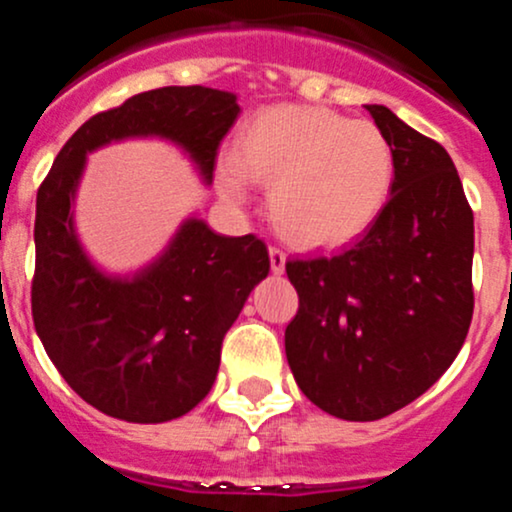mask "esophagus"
I'll return each instance as SVG.
<instances>
[{"instance_id":"esophagus-1","label":"esophagus","mask_w":512,"mask_h":512,"mask_svg":"<svg viewBox=\"0 0 512 512\" xmlns=\"http://www.w3.org/2000/svg\"><path fill=\"white\" fill-rule=\"evenodd\" d=\"M268 256H271V271L273 273L286 271V254H283V249L271 246V249H268Z\"/></svg>"}]
</instances>
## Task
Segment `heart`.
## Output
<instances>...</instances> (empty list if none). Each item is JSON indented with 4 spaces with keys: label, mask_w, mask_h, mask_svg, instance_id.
Here are the masks:
<instances>
[{
    "label": "heart",
    "mask_w": 512,
    "mask_h": 512,
    "mask_svg": "<svg viewBox=\"0 0 512 512\" xmlns=\"http://www.w3.org/2000/svg\"><path fill=\"white\" fill-rule=\"evenodd\" d=\"M221 192L239 202L246 179L268 184V214L300 244L328 246L365 231L394 187V150L370 120L313 105L256 113L219 167Z\"/></svg>",
    "instance_id": "obj_1"
}]
</instances>
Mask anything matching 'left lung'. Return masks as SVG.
Segmentation results:
<instances>
[{"mask_svg": "<svg viewBox=\"0 0 512 512\" xmlns=\"http://www.w3.org/2000/svg\"><path fill=\"white\" fill-rule=\"evenodd\" d=\"M394 187L352 244L286 261L300 305L286 357L300 392L345 421L412 404L456 360L473 318V212L449 152L384 105Z\"/></svg>", "mask_w": 512, "mask_h": 512, "instance_id": "obj_1", "label": "left lung"}]
</instances>
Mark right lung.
Instances as JSON below:
<instances>
[{"mask_svg": "<svg viewBox=\"0 0 512 512\" xmlns=\"http://www.w3.org/2000/svg\"><path fill=\"white\" fill-rule=\"evenodd\" d=\"M239 113L234 93L204 86L138 93L86 120L41 182L34 328L68 387L98 412L162 424L197 407L217 379L226 330L268 276L271 258L258 236H221L189 217L138 273H105L73 226L88 152L118 140L160 138L182 147L209 184L219 142Z\"/></svg>", "mask_w": 512, "mask_h": 512, "instance_id": "1", "label": "right lung"}]
</instances>
